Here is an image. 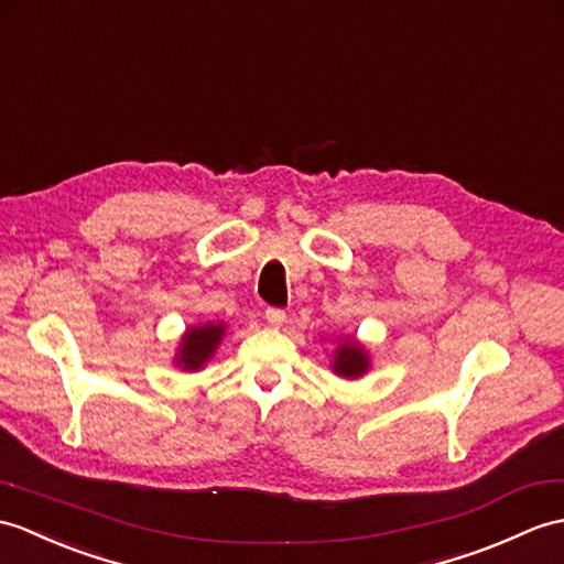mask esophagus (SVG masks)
Masks as SVG:
<instances>
[{"label": "esophagus", "instance_id": "34e87169", "mask_svg": "<svg viewBox=\"0 0 564 564\" xmlns=\"http://www.w3.org/2000/svg\"><path fill=\"white\" fill-rule=\"evenodd\" d=\"M267 322L271 326H281L285 322V310H279V307H269L267 310Z\"/></svg>", "mask_w": 564, "mask_h": 564}]
</instances>
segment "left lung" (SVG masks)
Instances as JSON below:
<instances>
[{
    "mask_svg": "<svg viewBox=\"0 0 564 564\" xmlns=\"http://www.w3.org/2000/svg\"><path fill=\"white\" fill-rule=\"evenodd\" d=\"M370 368V358L365 348L356 341V338H346V341L338 344L336 356H334V372L346 379L362 377Z\"/></svg>",
    "mask_w": 564,
    "mask_h": 564,
    "instance_id": "8db88e82",
    "label": "left lung"
}]
</instances>
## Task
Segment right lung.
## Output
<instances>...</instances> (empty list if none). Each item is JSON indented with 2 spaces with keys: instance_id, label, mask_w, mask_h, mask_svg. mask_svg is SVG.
Instances as JSON below:
<instances>
[{
  "instance_id": "right-lung-1",
  "label": "right lung",
  "mask_w": 564,
  "mask_h": 564,
  "mask_svg": "<svg viewBox=\"0 0 564 564\" xmlns=\"http://www.w3.org/2000/svg\"><path fill=\"white\" fill-rule=\"evenodd\" d=\"M223 332H226V324H202V326H189L187 334L182 336L180 352H177V365L182 370H199L202 365L214 356Z\"/></svg>"
}]
</instances>
